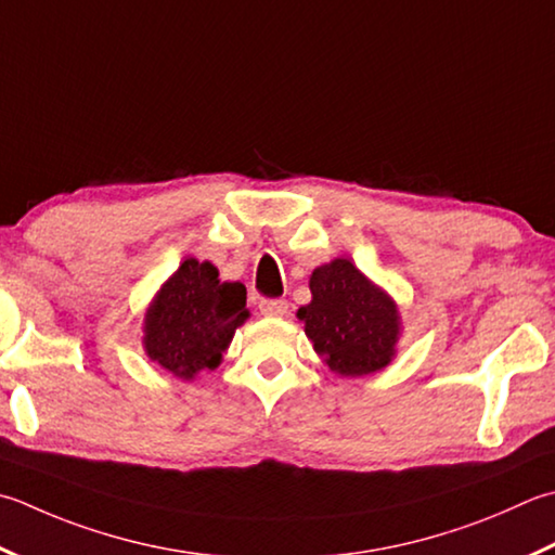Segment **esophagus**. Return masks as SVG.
I'll return each instance as SVG.
<instances>
[{
  "mask_svg": "<svg viewBox=\"0 0 555 555\" xmlns=\"http://www.w3.org/2000/svg\"><path fill=\"white\" fill-rule=\"evenodd\" d=\"M259 312H262L264 318H286V314H288V300H284V298L262 300V302H259Z\"/></svg>",
  "mask_w": 555,
  "mask_h": 555,
  "instance_id": "1",
  "label": "esophagus"
}]
</instances>
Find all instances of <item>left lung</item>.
<instances>
[{
	"instance_id": "left-lung-1",
	"label": "left lung",
	"mask_w": 555,
	"mask_h": 555,
	"mask_svg": "<svg viewBox=\"0 0 555 555\" xmlns=\"http://www.w3.org/2000/svg\"><path fill=\"white\" fill-rule=\"evenodd\" d=\"M312 300L298 310L306 334L330 371L361 377L383 371L397 353L399 310L351 259H334L310 276Z\"/></svg>"
}]
</instances>
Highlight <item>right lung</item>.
I'll list each match as a JSON object with an SVG mask.
<instances>
[{
  "mask_svg": "<svg viewBox=\"0 0 555 555\" xmlns=\"http://www.w3.org/2000/svg\"><path fill=\"white\" fill-rule=\"evenodd\" d=\"M245 300V286L221 281L211 262L184 259L146 310V356L180 379L214 371L249 318Z\"/></svg>",
  "mask_w": 555,
  "mask_h": 555,
  "instance_id": "1",
  "label": "right lung"
}]
</instances>
